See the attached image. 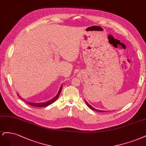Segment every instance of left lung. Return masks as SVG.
Instances as JSON below:
<instances>
[{"instance_id": "8db88e82", "label": "left lung", "mask_w": 146, "mask_h": 146, "mask_svg": "<svg viewBox=\"0 0 146 146\" xmlns=\"http://www.w3.org/2000/svg\"><path fill=\"white\" fill-rule=\"evenodd\" d=\"M85 102H86V104L87 105V106H88L89 108H90L91 109L93 110H95V111H100V112H104V111H104V110H97V109H95V108H93L92 106H91L90 104H88V102H87L86 101H85Z\"/></svg>"}]
</instances>
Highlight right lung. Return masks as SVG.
Listing matches in <instances>:
<instances>
[{"label": "right lung", "instance_id": "right-lung-1", "mask_svg": "<svg viewBox=\"0 0 146 146\" xmlns=\"http://www.w3.org/2000/svg\"><path fill=\"white\" fill-rule=\"evenodd\" d=\"M62 85L60 86V88H59V90L58 91V93L57 94V95H56L55 97H54L53 99H51V100L48 101H46V102H38V103H36V102H27V101H25V100H23L24 101H25L27 103H28L29 105L30 106H35V107H45V106H47L51 104H52L53 102H54L57 99L59 98V96L60 95V93L61 92V90H62ZM17 95L19 96V98H21V97L19 96V95ZM21 100H23L22 98H21Z\"/></svg>", "mask_w": 146, "mask_h": 146}]
</instances>
